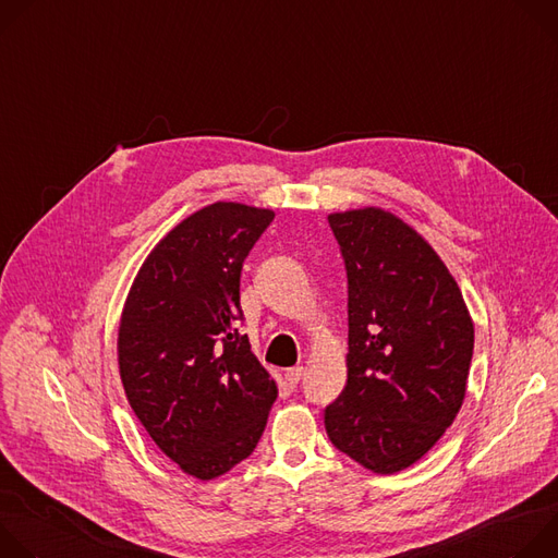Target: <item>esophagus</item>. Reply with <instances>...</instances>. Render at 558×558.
Instances as JSON below:
<instances>
[{
  "label": "esophagus",
  "instance_id": "esophagus-1",
  "mask_svg": "<svg viewBox=\"0 0 558 558\" xmlns=\"http://www.w3.org/2000/svg\"><path fill=\"white\" fill-rule=\"evenodd\" d=\"M302 375H304V368H302V366L287 368V373H284V381H287L291 388H295V386H298V381L302 379Z\"/></svg>",
  "mask_w": 558,
  "mask_h": 558
}]
</instances>
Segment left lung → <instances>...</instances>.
Returning a JSON list of instances; mask_svg holds the SVG:
<instances>
[{"label": "left lung", "instance_id": "obj_1", "mask_svg": "<svg viewBox=\"0 0 558 558\" xmlns=\"http://www.w3.org/2000/svg\"><path fill=\"white\" fill-rule=\"evenodd\" d=\"M349 278L347 386L325 411L338 450L377 474L420 461L454 422L474 325L426 238L381 207L329 214Z\"/></svg>", "mask_w": 558, "mask_h": 558}]
</instances>
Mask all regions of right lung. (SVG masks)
Masks as SVG:
<instances>
[{
    "label": "right lung",
    "instance_id": "1",
    "mask_svg": "<svg viewBox=\"0 0 558 558\" xmlns=\"http://www.w3.org/2000/svg\"><path fill=\"white\" fill-rule=\"evenodd\" d=\"M274 216L227 201L194 211L147 254L121 311L128 402L151 441L201 482L254 452L278 397L235 329L243 263Z\"/></svg>",
    "mask_w": 558,
    "mask_h": 558
}]
</instances>
